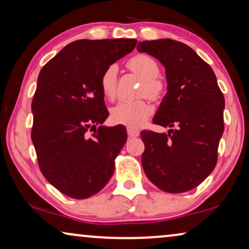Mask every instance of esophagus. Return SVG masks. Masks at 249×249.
<instances>
[{
    "instance_id": "34e87169",
    "label": "esophagus",
    "mask_w": 249,
    "mask_h": 249,
    "mask_svg": "<svg viewBox=\"0 0 249 249\" xmlns=\"http://www.w3.org/2000/svg\"><path fill=\"white\" fill-rule=\"evenodd\" d=\"M127 132H128L129 137H132V138L138 137L139 136V130H137V129H135V128H131V127L127 128Z\"/></svg>"
}]
</instances>
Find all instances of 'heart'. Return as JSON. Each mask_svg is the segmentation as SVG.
I'll return each instance as SVG.
<instances>
[{"label": "heart", "instance_id": "b5f03b06", "mask_svg": "<svg viewBox=\"0 0 249 249\" xmlns=\"http://www.w3.org/2000/svg\"><path fill=\"white\" fill-rule=\"evenodd\" d=\"M127 66L142 79L141 94L152 100H158L164 90V84L158 78L160 72L158 62L146 54H137L128 61ZM117 66L111 64L101 76V90L107 100H113L117 94ZM151 113V105L144 100L124 101L111 108V120L127 127H139Z\"/></svg>", "mask_w": 249, "mask_h": 249}]
</instances>
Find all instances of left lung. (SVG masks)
Wrapping results in <instances>:
<instances>
[{
  "label": "left lung",
  "instance_id": "left-lung-1",
  "mask_svg": "<svg viewBox=\"0 0 249 249\" xmlns=\"http://www.w3.org/2000/svg\"><path fill=\"white\" fill-rule=\"evenodd\" d=\"M137 51L156 57L165 68L168 93L153 124L175 128L168 134L141 132L142 168L163 192H188L216 165L224 96L212 68L186 44L169 38L145 40L138 43Z\"/></svg>",
  "mask_w": 249,
  "mask_h": 249
}]
</instances>
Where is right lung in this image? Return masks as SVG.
<instances>
[{"label":"right lung","instance_id":"add662e5","mask_svg":"<svg viewBox=\"0 0 249 249\" xmlns=\"http://www.w3.org/2000/svg\"><path fill=\"white\" fill-rule=\"evenodd\" d=\"M137 40L79 39L40 70L32 102V141L43 176L74 199L104 188L127 142L124 125L104 127L108 112L100 79L135 49Z\"/></svg>","mask_w":249,"mask_h":249}]
</instances>
